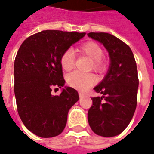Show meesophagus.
Returning <instances> with one entry per match:
<instances>
[{
    "instance_id": "obj_1",
    "label": "esophagus",
    "mask_w": 154,
    "mask_h": 154,
    "mask_svg": "<svg viewBox=\"0 0 154 154\" xmlns=\"http://www.w3.org/2000/svg\"><path fill=\"white\" fill-rule=\"evenodd\" d=\"M84 96H85V95H84L83 93H82V92H79V97H80V98H82V97H83Z\"/></svg>"
}]
</instances>
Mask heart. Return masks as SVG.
<instances>
[{"instance_id":"b5f03b06","label":"heart","mask_w":154,"mask_h":154,"mask_svg":"<svg viewBox=\"0 0 154 154\" xmlns=\"http://www.w3.org/2000/svg\"><path fill=\"white\" fill-rule=\"evenodd\" d=\"M78 54L86 55L91 58V67L95 72L101 73L106 69V60L103 56V49L100 44L94 41H87L76 48ZM76 55L73 51H64L60 57V64L63 70L69 72L75 66ZM67 82L70 87L81 91H86L96 82V78L91 73L73 72L67 77Z\"/></svg>"}]
</instances>
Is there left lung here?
<instances>
[{
  "mask_svg": "<svg viewBox=\"0 0 154 154\" xmlns=\"http://www.w3.org/2000/svg\"><path fill=\"white\" fill-rule=\"evenodd\" d=\"M106 48L110 66L106 76L94 87L102 97H92L88 110V123L97 135L113 137L122 133L135 111L139 77L136 62L130 48L108 33H89Z\"/></svg>",
  "mask_w": 154,
  "mask_h": 154,
  "instance_id": "8db88e82",
  "label": "left lung"
}]
</instances>
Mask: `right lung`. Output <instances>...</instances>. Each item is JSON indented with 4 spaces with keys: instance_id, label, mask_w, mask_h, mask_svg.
Listing matches in <instances>:
<instances>
[{
    "instance_id": "1",
    "label": "right lung",
    "mask_w": 154,
    "mask_h": 154,
    "mask_svg": "<svg viewBox=\"0 0 154 154\" xmlns=\"http://www.w3.org/2000/svg\"><path fill=\"white\" fill-rule=\"evenodd\" d=\"M85 35L43 30L26 38L17 52L14 63L17 110L25 127L41 138L60 134L70 108L79 100L72 87H65L58 96L51 91L65 84L61 55Z\"/></svg>"
}]
</instances>
